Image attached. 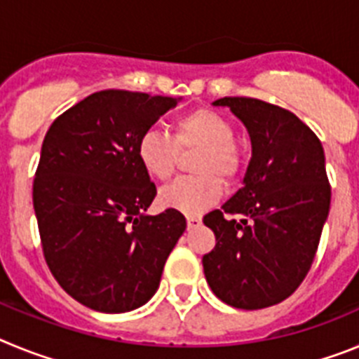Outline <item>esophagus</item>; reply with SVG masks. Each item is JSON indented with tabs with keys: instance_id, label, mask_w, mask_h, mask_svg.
Returning <instances> with one entry per match:
<instances>
[{
	"instance_id": "1",
	"label": "esophagus",
	"mask_w": 359,
	"mask_h": 359,
	"mask_svg": "<svg viewBox=\"0 0 359 359\" xmlns=\"http://www.w3.org/2000/svg\"><path fill=\"white\" fill-rule=\"evenodd\" d=\"M199 226H201V217H196V215L187 217V228H189V230H196V228Z\"/></svg>"
}]
</instances>
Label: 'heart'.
<instances>
[{"label":"heart","instance_id":"obj_1","mask_svg":"<svg viewBox=\"0 0 359 359\" xmlns=\"http://www.w3.org/2000/svg\"><path fill=\"white\" fill-rule=\"evenodd\" d=\"M236 129L212 109H194L172 122V136L160 129H147L138 138L136 156L142 169L158 182H165L176 169L180 151L201 149L194 160L198 176L180 177L160 192V205L185 215H201L223 196V183L215 174L231 180L239 170Z\"/></svg>","mask_w":359,"mask_h":359}]
</instances>
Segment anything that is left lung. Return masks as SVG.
<instances>
[{
	"label": "left lung",
	"mask_w": 359,
	"mask_h": 359,
	"mask_svg": "<svg viewBox=\"0 0 359 359\" xmlns=\"http://www.w3.org/2000/svg\"><path fill=\"white\" fill-rule=\"evenodd\" d=\"M250 135L243 187L203 223L215 248L203 271L215 297L239 309L286 300L309 271L331 207L325 154L316 135L291 111L248 97L219 98ZM224 213L241 215L239 222Z\"/></svg>",
	"instance_id": "1"
}]
</instances>
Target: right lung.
<instances>
[{"instance_id": "1", "label": "right lung", "mask_w": 359, "mask_h": 359, "mask_svg": "<svg viewBox=\"0 0 359 359\" xmlns=\"http://www.w3.org/2000/svg\"><path fill=\"white\" fill-rule=\"evenodd\" d=\"M182 98L106 90L53 120L34 180L44 259L62 290L100 313H128L160 286L182 212L147 215L156 187L136 144Z\"/></svg>"}]
</instances>
